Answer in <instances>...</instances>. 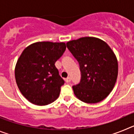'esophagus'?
Here are the masks:
<instances>
[{
  "instance_id": "obj_1",
  "label": "esophagus",
  "mask_w": 134,
  "mask_h": 134,
  "mask_svg": "<svg viewBox=\"0 0 134 134\" xmlns=\"http://www.w3.org/2000/svg\"><path fill=\"white\" fill-rule=\"evenodd\" d=\"M65 81H66V82H67V83H68V82H71V79L70 77H68V78H67V79H65Z\"/></svg>"
}]
</instances>
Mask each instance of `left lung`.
I'll return each instance as SVG.
<instances>
[{"label": "left lung", "mask_w": 134, "mask_h": 134, "mask_svg": "<svg viewBox=\"0 0 134 134\" xmlns=\"http://www.w3.org/2000/svg\"><path fill=\"white\" fill-rule=\"evenodd\" d=\"M79 62L80 83L72 86L75 96L86 103H99L110 94L115 85L118 63L115 54L105 41L85 37L66 43Z\"/></svg>", "instance_id": "8db88e82"}]
</instances>
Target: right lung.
<instances>
[{
    "instance_id": "obj_1",
    "label": "right lung",
    "mask_w": 134,
    "mask_h": 134,
    "mask_svg": "<svg viewBox=\"0 0 134 134\" xmlns=\"http://www.w3.org/2000/svg\"><path fill=\"white\" fill-rule=\"evenodd\" d=\"M66 48L64 42L39 41L21 53L15 66V80L21 93L30 103L46 105L59 97L64 81L55 63Z\"/></svg>"
}]
</instances>
